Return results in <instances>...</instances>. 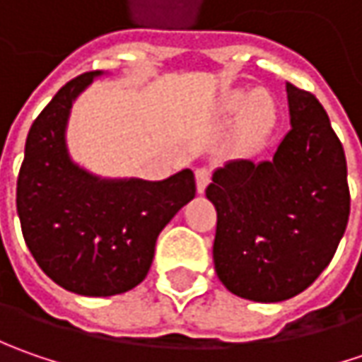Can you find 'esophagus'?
Masks as SVG:
<instances>
[{"label":"esophagus","instance_id":"obj_1","mask_svg":"<svg viewBox=\"0 0 362 362\" xmlns=\"http://www.w3.org/2000/svg\"><path fill=\"white\" fill-rule=\"evenodd\" d=\"M209 177H211V171H209L207 167H199V169L195 171V181H197V191H199V193L205 191L207 183H209Z\"/></svg>","mask_w":362,"mask_h":362}]
</instances>
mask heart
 <instances>
[{"label":"heart","mask_w":362,"mask_h":362,"mask_svg":"<svg viewBox=\"0 0 362 362\" xmlns=\"http://www.w3.org/2000/svg\"><path fill=\"white\" fill-rule=\"evenodd\" d=\"M228 106L231 110H242L247 106V124L254 134H264L274 122V105L264 92H256L252 98L243 92H235L228 98Z\"/></svg>","instance_id":"b5f03b06"}]
</instances>
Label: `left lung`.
I'll use <instances>...</instances> for the list:
<instances>
[{"instance_id":"8db88e82","label":"left lung","mask_w":362,"mask_h":362,"mask_svg":"<svg viewBox=\"0 0 362 362\" xmlns=\"http://www.w3.org/2000/svg\"><path fill=\"white\" fill-rule=\"evenodd\" d=\"M290 131L270 160H230L205 189L216 205L214 264L231 294L282 302L334 256L351 211L346 159L316 96L286 82Z\"/></svg>"}]
</instances>
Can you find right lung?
Listing matches in <instances>:
<instances>
[{
  "label": "right lung",
  "mask_w": 362,
  "mask_h": 362,
  "mask_svg": "<svg viewBox=\"0 0 362 362\" xmlns=\"http://www.w3.org/2000/svg\"><path fill=\"white\" fill-rule=\"evenodd\" d=\"M100 74L86 72L64 84L34 120L16 197L21 233L37 266L82 296H115L141 284L163 228L195 197L191 169L163 181L103 179L70 159V110Z\"/></svg>",
  "instance_id": "right-lung-1"
}]
</instances>
